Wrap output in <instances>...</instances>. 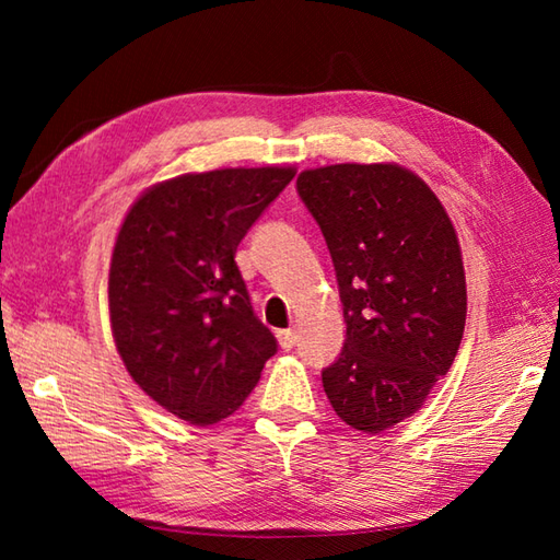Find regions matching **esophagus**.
<instances>
[{
  "label": "esophagus",
  "mask_w": 560,
  "mask_h": 560,
  "mask_svg": "<svg viewBox=\"0 0 560 560\" xmlns=\"http://www.w3.org/2000/svg\"><path fill=\"white\" fill-rule=\"evenodd\" d=\"M277 337H279L281 349L291 351L295 347V341H299V331H295V329H281V331H277Z\"/></svg>",
  "instance_id": "esophagus-1"
}]
</instances>
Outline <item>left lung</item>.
I'll list each match as a JSON object with an SVG mask.
<instances>
[{"instance_id": "left-lung-1", "label": "left lung", "mask_w": 560, "mask_h": 560, "mask_svg": "<svg viewBox=\"0 0 560 560\" xmlns=\"http://www.w3.org/2000/svg\"><path fill=\"white\" fill-rule=\"evenodd\" d=\"M295 189L325 235L347 323L323 371L327 399L355 431L380 433L419 411L457 355L467 319L457 233L433 189L395 163L303 171Z\"/></svg>"}]
</instances>
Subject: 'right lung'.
<instances>
[{"mask_svg": "<svg viewBox=\"0 0 560 560\" xmlns=\"http://www.w3.org/2000/svg\"><path fill=\"white\" fill-rule=\"evenodd\" d=\"M293 175L279 165L187 173L127 211L110 259L113 339L135 383L177 419H229L277 353L235 249Z\"/></svg>", "mask_w": 560, "mask_h": 560, "instance_id": "obj_1", "label": "right lung"}]
</instances>
